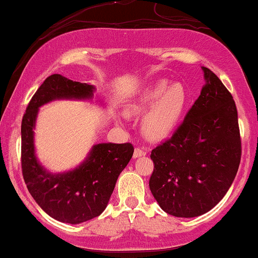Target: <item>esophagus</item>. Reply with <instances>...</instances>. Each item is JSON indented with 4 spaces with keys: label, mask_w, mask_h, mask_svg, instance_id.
Returning a JSON list of instances; mask_svg holds the SVG:
<instances>
[{
    "label": "esophagus",
    "mask_w": 258,
    "mask_h": 258,
    "mask_svg": "<svg viewBox=\"0 0 258 258\" xmlns=\"http://www.w3.org/2000/svg\"><path fill=\"white\" fill-rule=\"evenodd\" d=\"M147 154V150L144 148H136L135 153H133V158H139V156H144Z\"/></svg>",
    "instance_id": "1"
}]
</instances>
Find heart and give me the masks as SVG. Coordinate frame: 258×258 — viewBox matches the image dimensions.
<instances>
[{
	"instance_id": "obj_1",
	"label": "heart",
	"mask_w": 258,
	"mask_h": 258,
	"mask_svg": "<svg viewBox=\"0 0 258 258\" xmlns=\"http://www.w3.org/2000/svg\"><path fill=\"white\" fill-rule=\"evenodd\" d=\"M189 96L185 88L179 84L162 80L147 88L135 103L127 106L128 115L147 112L143 120V131L152 141H161L172 135L182 121Z\"/></svg>"
}]
</instances>
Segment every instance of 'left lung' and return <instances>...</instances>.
Wrapping results in <instances>:
<instances>
[{
    "label": "left lung",
    "mask_w": 258,
    "mask_h": 258,
    "mask_svg": "<svg viewBox=\"0 0 258 258\" xmlns=\"http://www.w3.org/2000/svg\"><path fill=\"white\" fill-rule=\"evenodd\" d=\"M206 84L172 137L152 150L149 188L168 215L197 217L214 209L232 185L241 158L232 94L203 67Z\"/></svg>",
    "instance_id": "8db88e82"
}]
</instances>
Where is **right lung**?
Segmentation results:
<instances>
[{"instance_id": "1", "label": "right lung", "mask_w": 258, "mask_h": 258, "mask_svg": "<svg viewBox=\"0 0 258 258\" xmlns=\"http://www.w3.org/2000/svg\"><path fill=\"white\" fill-rule=\"evenodd\" d=\"M94 86L53 74L28 104L22 121V170L29 193L38 206L59 222L79 224L102 214L117 177L133 155L131 143H99L92 147L80 166L51 173L35 155L34 128L38 108L55 99H92Z\"/></svg>"}]
</instances>
